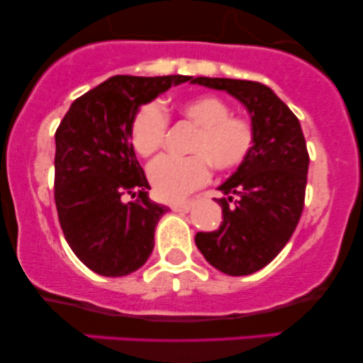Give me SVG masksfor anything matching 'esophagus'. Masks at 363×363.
Segmentation results:
<instances>
[{
    "label": "esophagus",
    "mask_w": 363,
    "mask_h": 363,
    "mask_svg": "<svg viewBox=\"0 0 363 363\" xmlns=\"http://www.w3.org/2000/svg\"><path fill=\"white\" fill-rule=\"evenodd\" d=\"M193 205L194 203L193 201H181V203H174L172 206V210L174 211H181V213H187V211L191 210V208H193Z\"/></svg>",
    "instance_id": "1"
}]
</instances>
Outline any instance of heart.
<instances>
[{
    "label": "heart",
    "instance_id": "b5f03b06",
    "mask_svg": "<svg viewBox=\"0 0 363 363\" xmlns=\"http://www.w3.org/2000/svg\"><path fill=\"white\" fill-rule=\"evenodd\" d=\"M182 119L193 124L196 135L189 143V157L164 155L148 169L158 198L179 201L191 191L206 184L211 167L218 172L239 169L252 153L256 129L249 119L232 114V107L216 95H199L177 106ZM169 116L158 102L136 111L131 123V143L141 157H152L164 147Z\"/></svg>",
    "mask_w": 363,
    "mask_h": 363
}]
</instances>
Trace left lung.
I'll return each mask as SVG.
<instances>
[{"mask_svg":"<svg viewBox=\"0 0 363 363\" xmlns=\"http://www.w3.org/2000/svg\"><path fill=\"white\" fill-rule=\"evenodd\" d=\"M227 90L251 112L256 145L247 160L218 187L223 222L198 232L205 259L230 277L259 272L285 247L297 228L306 199L309 152L297 116L269 86L234 78H193Z\"/></svg>","mask_w":363,"mask_h":363,"instance_id":"obj_1","label":"left lung"}]
</instances>
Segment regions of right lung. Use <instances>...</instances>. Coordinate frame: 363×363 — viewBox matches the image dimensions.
Wrapping results in <instances>:
<instances>
[{"mask_svg":"<svg viewBox=\"0 0 363 363\" xmlns=\"http://www.w3.org/2000/svg\"><path fill=\"white\" fill-rule=\"evenodd\" d=\"M184 82L193 77L118 74L78 97L56 129L61 230L78 259L102 277L136 272L153 251L155 227L169 208L148 198L131 123L141 104Z\"/></svg>","mask_w":363,"mask_h":363,"instance_id":"right-lung-1","label":"right lung"}]
</instances>
